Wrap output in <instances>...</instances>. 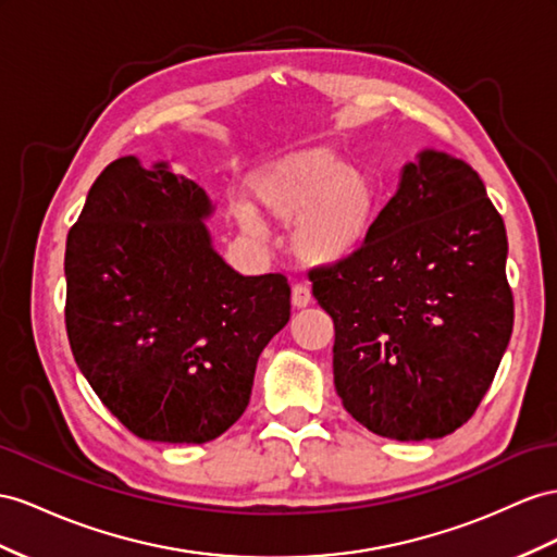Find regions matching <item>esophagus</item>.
Instances as JSON below:
<instances>
[{"instance_id":"obj_1","label":"esophagus","mask_w":557,"mask_h":557,"mask_svg":"<svg viewBox=\"0 0 557 557\" xmlns=\"http://www.w3.org/2000/svg\"><path fill=\"white\" fill-rule=\"evenodd\" d=\"M310 301H312V294H310L308 284H294V289H292V304H294L296 308H306Z\"/></svg>"}]
</instances>
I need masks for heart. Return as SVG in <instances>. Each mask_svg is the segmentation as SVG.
<instances>
[{
	"instance_id": "b5f03b06",
	"label": "heart",
	"mask_w": 557,
	"mask_h": 557,
	"mask_svg": "<svg viewBox=\"0 0 557 557\" xmlns=\"http://www.w3.org/2000/svg\"><path fill=\"white\" fill-rule=\"evenodd\" d=\"M249 195L268 219L292 223L289 247L301 263L336 265L350 259L372 235L381 185L364 169H352L330 146L294 150L268 162L249 178ZM233 216L251 235L263 225L251 205L237 202Z\"/></svg>"
}]
</instances>
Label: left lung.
Returning a JSON list of instances; mask_svg holds the SVG:
<instances>
[{
    "instance_id": "8db88e82",
    "label": "left lung",
    "mask_w": 557,
    "mask_h": 557,
    "mask_svg": "<svg viewBox=\"0 0 557 557\" xmlns=\"http://www.w3.org/2000/svg\"><path fill=\"white\" fill-rule=\"evenodd\" d=\"M508 239L478 171L423 150L350 259L310 270L334 386L369 431L419 442L475 414L512 334Z\"/></svg>"
}]
</instances>
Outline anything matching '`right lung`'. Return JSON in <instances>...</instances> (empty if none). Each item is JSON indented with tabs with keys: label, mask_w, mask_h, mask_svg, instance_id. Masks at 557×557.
I'll list each match as a JSON object with an SVG mask.
<instances>
[{
	"label": "right lung",
	"mask_w": 557,
	"mask_h": 557,
	"mask_svg": "<svg viewBox=\"0 0 557 557\" xmlns=\"http://www.w3.org/2000/svg\"><path fill=\"white\" fill-rule=\"evenodd\" d=\"M213 205L166 162L120 157L65 245V326L84 379L124 428L202 445L249 405L259 355L292 315L284 275H239L213 249Z\"/></svg>",
	"instance_id": "add662e5"
}]
</instances>
